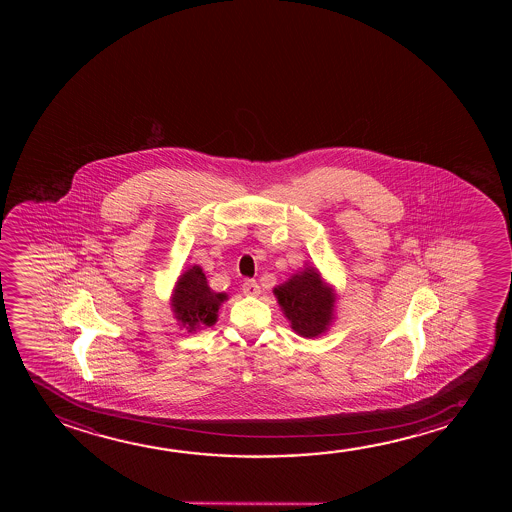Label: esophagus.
<instances>
[{
  "mask_svg": "<svg viewBox=\"0 0 512 512\" xmlns=\"http://www.w3.org/2000/svg\"><path fill=\"white\" fill-rule=\"evenodd\" d=\"M243 294L259 295L260 294L259 283H257V281H255V280H246L245 283H243Z\"/></svg>",
  "mask_w": 512,
  "mask_h": 512,
  "instance_id": "obj_1",
  "label": "esophagus"
}]
</instances>
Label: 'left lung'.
I'll list each match as a JSON object with an SVG mask.
<instances>
[{"instance_id":"1","label":"left lung","mask_w":512,"mask_h":512,"mask_svg":"<svg viewBox=\"0 0 512 512\" xmlns=\"http://www.w3.org/2000/svg\"><path fill=\"white\" fill-rule=\"evenodd\" d=\"M283 315L297 336L315 339L336 320V288L323 280L315 266H306L274 287Z\"/></svg>"}]
</instances>
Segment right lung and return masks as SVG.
I'll use <instances>...</instances> for the list:
<instances>
[{"label":"right lung","mask_w":512,"mask_h":512,"mask_svg":"<svg viewBox=\"0 0 512 512\" xmlns=\"http://www.w3.org/2000/svg\"><path fill=\"white\" fill-rule=\"evenodd\" d=\"M227 299L229 295L208 285L203 267L190 266L178 276L169 304L180 329L197 332L217 323L218 309Z\"/></svg>","instance_id":"obj_1"}]
</instances>
